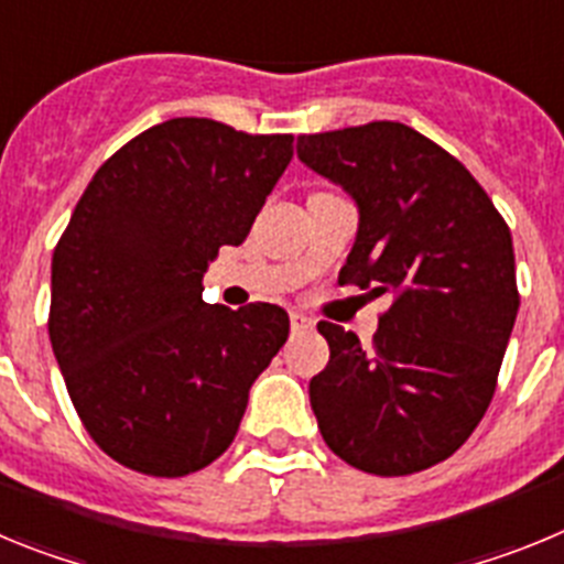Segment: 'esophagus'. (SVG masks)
<instances>
[{
    "instance_id": "obj_1",
    "label": "esophagus",
    "mask_w": 564,
    "mask_h": 564,
    "mask_svg": "<svg viewBox=\"0 0 564 564\" xmlns=\"http://www.w3.org/2000/svg\"><path fill=\"white\" fill-rule=\"evenodd\" d=\"M291 327L293 330H313V318L302 311H291Z\"/></svg>"
}]
</instances>
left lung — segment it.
<instances>
[{
  "mask_svg": "<svg viewBox=\"0 0 564 564\" xmlns=\"http://www.w3.org/2000/svg\"><path fill=\"white\" fill-rule=\"evenodd\" d=\"M296 154L358 206L338 282L392 296L370 350L318 322V432L361 471L415 475L455 455L495 395L520 311L511 231L468 169L403 123L299 134Z\"/></svg>",
  "mask_w": 564,
  "mask_h": 564,
  "instance_id": "left-lung-1",
  "label": "left lung"
}]
</instances>
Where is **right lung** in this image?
Listing matches in <instances>:
<instances>
[{"instance_id":"obj_1","label":"right lung","mask_w":564,"mask_h":564,"mask_svg":"<svg viewBox=\"0 0 564 564\" xmlns=\"http://www.w3.org/2000/svg\"><path fill=\"white\" fill-rule=\"evenodd\" d=\"M293 158V134L172 118L121 147L84 188L53 251L50 344L89 437L152 477L200 471L231 446L248 390L291 318L203 302Z\"/></svg>"}]
</instances>
